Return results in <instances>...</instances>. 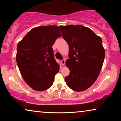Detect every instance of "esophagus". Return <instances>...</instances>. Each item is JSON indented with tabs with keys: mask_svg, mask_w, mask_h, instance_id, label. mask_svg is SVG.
<instances>
[{
	"mask_svg": "<svg viewBox=\"0 0 121 121\" xmlns=\"http://www.w3.org/2000/svg\"><path fill=\"white\" fill-rule=\"evenodd\" d=\"M61 64H62V65H65V60H62L61 61Z\"/></svg>",
	"mask_w": 121,
	"mask_h": 121,
	"instance_id": "obj_1",
	"label": "esophagus"
}]
</instances>
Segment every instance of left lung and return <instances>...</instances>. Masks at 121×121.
I'll return each instance as SVG.
<instances>
[{
	"mask_svg": "<svg viewBox=\"0 0 121 121\" xmlns=\"http://www.w3.org/2000/svg\"><path fill=\"white\" fill-rule=\"evenodd\" d=\"M59 27L69 48L65 65L70 73L65 77V82L73 91H85L95 82L103 65L105 51L102 39L82 25Z\"/></svg>",
	"mask_w": 121,
	"mask_h": 121,
	"instance_id": "1",
	"label": "left lung"
}]
</instances>
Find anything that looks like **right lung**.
I'll use <instances>...</instances> for the list:
<instances>
[{
  "mask_svg": "<svg viewBox=\"0 0 121 121\" xmlns=\"http://www.w3.org/2000/svg\"><path fill=\"white\" fill-rule=\"evenodd\" d=\"M61 36L56 26L32 28L18 43L16 62L26 84L36 91L51 87L60 65L54 58L52 46Z\"/></svg>",
  "mask_w": 121,
  "mask_h": 121,
  "instance_id": "add662e5",
  "label": "right lung"
}]
</instances>
